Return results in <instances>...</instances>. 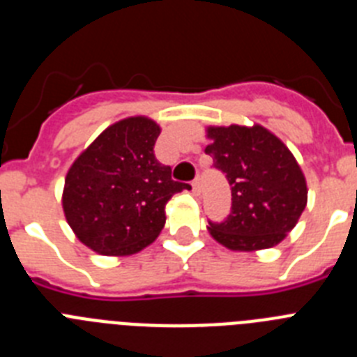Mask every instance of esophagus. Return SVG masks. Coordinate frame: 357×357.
<instances>
[{
	"instance_id": "34e87169",
	"label": "esophagus",
	"mask_w": 357,
	"mask_h": 357,
	"mask_svg": "<svg viewBox=\"0 0 357 357\" xmlns=\"http://www.w3.org/2000/svg\"><path fill=\"white\" fill-rule=\"evenodd\" d=\"M191 188H193L195 197H198V195H200V178H195V181L191 182Z\"/></svg>"
}]
</instances>
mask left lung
I'll return each mask as SVG.
<instances>
[{
  "label": "left lung",
  "mask_w": 357,
  "mask_h": 357,
  "mask_svg": "<svg viewBox=\"0 0 357 357\" xmlns=\"http://www.w3.org/2000/svg\"><path fill=\"white\" fill-rule=\"evenodd\" d=\"M207 137L206 153L232 193L230 214L222 223L209 222L211 236L239 252L279 245L307 204L304 173L291 151L261 125L209 127Z\"/></svg>",
  "instance_id": "left-lung-1"
}]
</instances>
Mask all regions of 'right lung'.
<instances>
[{
	"label": "right lung",
	"instance_id": "1",
	"mask_svg": "<svg viewBox=\"0 0 357 357\" xmlns=\"http://www.w3.org/2000/svg\"><path fill=\"white\" fill-rule=\"evenodd\" d=\"M155 121L135 116L110 125L78 155L66 175L62 207L85 247L103 255L143 250L166 223L164 207L191 189L155 159Z\"/></svg>",
	"mask_w": 357,
	"mask_h": 357
}]
</instances>
